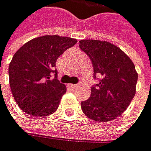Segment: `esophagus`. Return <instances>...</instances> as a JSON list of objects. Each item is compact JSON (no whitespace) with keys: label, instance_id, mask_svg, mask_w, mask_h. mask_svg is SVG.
Instances as JSON below:
<instances>
[{"label":"esophagus","instance_id":"obj_1","mask_svg":"<svg viewBox=\"0 0 151 151\" xmlns=\"http://www.w3.org/2000/svg\"><path fill=\"white\" fill-rule=\"evenodd\" d=\"M68 87H70V88L74 89V88H76V87H77V84H68Z\"/></svg>","mask_w":151,"mask_h":151}]
</instances>
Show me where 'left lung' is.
Returning <instances> with one entry per match:
<instances>
[{
    "label": "left lung",
    "mask_w": 151,
    "mask_h": 151,
    "mask_svg": "<svg viewBox=\"0 0 151 151\" xmlns=\"http://www.w3.org/2000/svg\"><path fill=\"white\" fill-rule=\"evenodd\" d=\"M79 46L89 56L94 79L98 80L92 86L89 99L81 103L82 109L93 121H112L128 108L135 95L137 73L134 63L108 42L83 40Z\"/></svg>",
    "instance_id": "1"
}]
</instances>
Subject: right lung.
Returning a JSON list of instances; mask_svg holds the SVG:
<instances>
[{"label":"right lung","instance_id":"right-lung-1","mask_svg":"<svg viewBox=\"0 0 151 151\" xmlns=\"http://www.w3.org/2000/svg\"><path fill=\"white\" fill-rule=\"evenodd\" d=\"M76 42L71 38L46 35L28 42L14 55L8 69L9 83L24 112L43 117L57 109L66 86L57 80L56 60Z\"/></svg>","mask_w":151,"mask_h":151}]
</instances>
